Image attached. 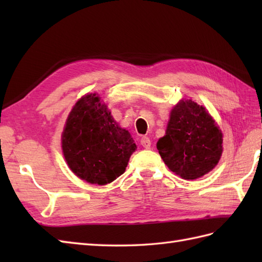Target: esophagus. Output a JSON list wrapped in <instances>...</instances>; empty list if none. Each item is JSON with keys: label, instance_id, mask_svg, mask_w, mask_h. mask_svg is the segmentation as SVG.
<instances>
[{"label": "esophagus", "instance_id": "1", "mask_svg": "<svg viewBox=\"0 0 262 262\" xmlns=\"http://www.w3.org/2000/svg\"><path fill=\"white\" fill-rule=\"evenodd\" d=\"M141 144H142V146L144 148H149V147H151V141H149V138L146 137V136H143L141 138Z\"/></svg>", "mask_w": 262, "mask_h": 262}]
</instances>
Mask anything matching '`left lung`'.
<instances>
[{
	"label": "left lung",
	"mask_w": 262,
	"mask_h": 262,
	"mask_svg": "<svg viewBox=\"0 0 262 262\" xmlns=\"http://www.w3.org/2000/svg\"><path fill=\"white\" fill-rule=\"evenodd\" d=\"M222 133L203 105L191 100L172 109L165 136L157 147L168 168L182 179L193 180L208 173L219 163Z\"/></svg>",
	"instance_id": "8db88e82"
}]
</instances>
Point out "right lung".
<instances>
[{
	"label": "right lung",
	"mask_w": 262,
	"mask_h": 262,
	"mask_svg": "<svg viewBox=\"0 0 262 262\" xmlns=\"http://www.w3.org/2000/svg\"><path fill=\"white\" fill-rule=\"evenodd\" d=\"M62 147L70 169L97 185L110 183L124 173L136 149L129 133L116 124L96 93L83 97L72 109Z\"/></svg>",
	"instance_id": "add662e5"
}]
</instances>
